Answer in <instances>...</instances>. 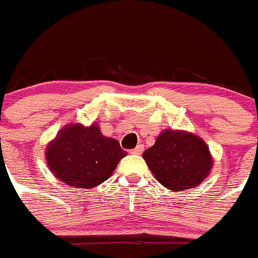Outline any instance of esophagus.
Segmentation results:
<instances>
[{"label": "esophagus", "instance_id": "34e87169", "mask_svg": "<svg viewBox=\"0 0 258 258\" xmlns=\"http://www.w3.org/2000/svg\"><path fill=\"white\" fill-rule=\"evenodd\" d=\"M130 153L131 154H142L144 153V145H138V146H137L135 149L130 150Z\"/></svg>", "mask_w": 258, "mask_h": 258}]
</instances>
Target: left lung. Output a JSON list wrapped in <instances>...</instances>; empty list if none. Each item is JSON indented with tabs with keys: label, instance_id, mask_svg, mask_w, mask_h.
I'll return each instance as SVG.
<instances>
[{
	"label": "left lung",
	"instance_id": "1",
	"mask_svg": "<svg viewBox=\"0 0 258 258\" xmlns=\"http://www.w3.org/2000/svg\"><path fill=\"white\" fill-rule=\"evenodd\" d=\"M142 157L164 187L173 191L194 188L212 169L207 144L197 135L167 130Z\"/></svg>",
	"mask_w": 258,
	"mask_h": 258
}]
</instances>
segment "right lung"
Here are the masks:
<instances>
[{"label":"right lung","mask_w":258,"mask_h":258,"mask_svg":"<svg viewBox=\"0 0 258 258\" xmlns=\"http://www.w3.org/2000/svg\"><path fill=\"white\" fill-rule=\"evenodd\" d=\"M125 154L119 142L104 137L95 124H70L46 148L51 172L76 190H90L105 182Z\"/></svg>","instance_id":"right-lung-1"}]
</instances>
